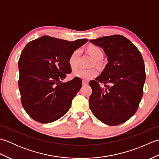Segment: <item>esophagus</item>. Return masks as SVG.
I'll return each instance as SVG.
<instances>
[{
  "mask_svg": "<svg viewBox=\"0 0 159 159\" xmlns=\"http://www.w3.org/2000/svg\"><path fill=\"white\" fill-rule=\"evenodd\" d=\"M88 85V82H87V80H83V85Z\"/></svg>",
  "mask_w": 159,
  "mask_h": 159,
  "instance_id": "esophagus-1",
  "label": "esophagus"
}]
</instances>
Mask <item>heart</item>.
Returning <instances> with one entry per match:
<instances>
[{"label": "heart", "instance_id": "obj_1", "mask_svg": "<svg viewBox=\"0 0 159 159\" xmlns=\"http://www.w3.org/2000/svg\"><path fill=\"white\" fill-rule=\"evenodd\" d=\"M88 51L94 59L96 64H98L100 61L104 57V53L102 49L96 46H91L88 48ZM80 55V50H75L71 54L68 59V64L72 69H75L79 65V58ZM98 70L96 68L86 69L83 67H79L75 70L72 73V76L76 78L84 80H89L98 75Z\"/></svg>", "mask_w": 159, "mask_h": 159}]
</instances>
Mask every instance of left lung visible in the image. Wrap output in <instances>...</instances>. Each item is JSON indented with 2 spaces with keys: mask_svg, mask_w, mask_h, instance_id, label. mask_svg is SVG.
<instances>
[{
  "mask_svg": "<svg viewBox=\"0 0 159 159\" xmlns=\"http://www.w3.org/2000/svg\"><path fill=\"white\" fill-rule=\"evenodd\" d=\"M102 48L108 63L96 80L89 82L93 114L109 126H117L136 113L143 96L146 71L142 55L129 39L120 35L89 40ZM100 83H103L102 88Z\"/></svg>",
  "mask_w": 159,
  "mask_h": 159,
  "instance_id": "obj_1",
  "label": "left lung"
}]
</instances>
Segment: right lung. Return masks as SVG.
Instances as JSON below:
<instances>
[{
  "label": "right lung",
  "mask_w": 159,
  "mask_h": 159,
  "mask_svg": "<svg viewBox=\"0 0 159 159\" xmlns=\"http://www.w3.org/2000/svg\"><path fill=\"white\" fill-rule=\"evenodd\" d=\"M87 41L69 42L44 35L26 45L18 61V87L22 107L32 119L50 123L68 111L82 81L79 78L62 80L72 72L69 57Z\"/></svg>",
  "instance_id": "right-lung-1"
}]
</instances>
